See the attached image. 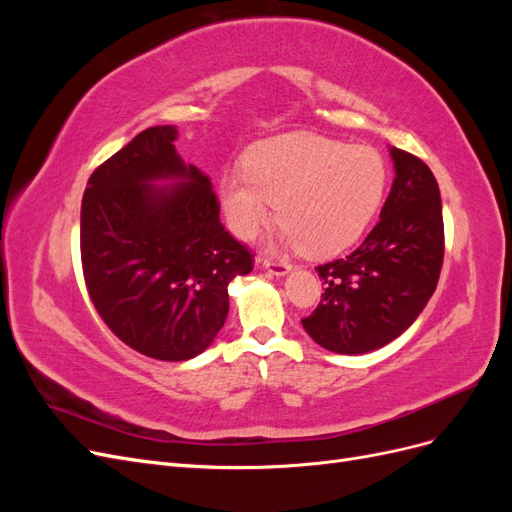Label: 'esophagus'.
<instances>
[{
  "mask_svg": "<svg viewBox=\"0 0 512 512\" xmlns=\"http://www.w3.org/2000/svg\"><path fill=\"white\" fill-rule=\"evenodd\" d=\"M265 269L275 275V277H286L290 271H292V265H288V262H280V260H265Z\"/></svg>",
  "mask_w": 512,
  "mask_h": 512,
  "instance_id": "esophagus-1",
  "label": "esophagus"
}]
</instances>
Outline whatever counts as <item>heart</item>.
I'll use <instances>...</instances> for the list:
<instances>
[{
	"instance_id": "b5f03b06",
	"label": "heart",
	"mask_w": 512,
	"mask_h": 512,
	"mask_svg": "<svg viewBox=\"0 0 512 512\" xmlns=\"http://www.w3.org/2000/svg\"><path fill=\"white\" fill-rule=\"evenodd\" d=\"M386 188V164L365 145L288 132L256 143L245 170H226L220 203L228 228L252 239L275 211L284 220L277 243L333 256L363 235Z\"/></svg>"
}]
</instances>
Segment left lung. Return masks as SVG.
Here are the masks:
<instances>
[{"label": "left lung", "instance_id": "obj_1", "mask_svg": "<svg viewBox=\"0 0 512 512\" xmlns=\"http://www.w3.org/2000/svg\"><path fill=\"white\" fill-rule=\"evenodd\" d=\"M395 179L380 222L356 250L318 277L324 294L303 329L337 354H365L391 344L423 312L444 258L438 181L412 153L391 147Z\"/></svg>", "mask_w": 512, "mask_h": 512}]
</instances>
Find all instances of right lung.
I'll return each mask as SVG.
<instances>
[{
  "instance_id": "right-lung-1",
  "label": "right lung",
  "mask_w": 512,
  "mask_h": 512,
  "mask_svg": "<svg viewBox=\"0 0 512 512\" xmlns=\"http://www.w3.org/2000/svg\"><path fill=\"white\" fill-rule=\"evenodd\" d=\"M177 138V126L134 136L89 177L81 205L89 297L123 344L158 361L205 352L226 322L228 284L252 271Z\"/></svg>"
}]
</instances>
